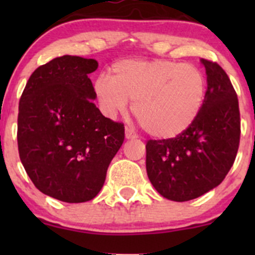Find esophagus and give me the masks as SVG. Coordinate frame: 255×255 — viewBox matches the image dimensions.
I'll return each mask as SVG.
<instances>
[{"label": "esophagus", "mask_w": 255, "mask_h": 255, "mask_svg": "<svg viewBox=\"0 0 255 255\" xmlns=\"http://www.w3.org/2000/svg\"><path fill=\"white\" fill-rule=\"evenodd\" d=\"M126 138H127V139H135V138H137V134H135L132 129H129V128H126Z\"/></svg>", "instance_id": "1"}]
</instances>
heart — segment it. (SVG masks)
Returning a JSON list of instances; mask_svg holds the SVG:
<instances>
[{
	"label": "heart",
	"instance_id": "obj_1",
	"mask_svg": "<svg viewBox=\"0 0 255 255\" xmlns=\"http://www.w3.org/2000/svg\"><path fill=\"white\" fill-rule=\"evenodd\" d=\"M95 92L111 117L125 112L134 100L132 111L144 129L168 139L184 133L200 115L206 80L192 64L126 59L113 64L111 76L96 80Z\"/></svg>",
	"mask_w": 255,
	"mask_h": 255
}]
</instances>
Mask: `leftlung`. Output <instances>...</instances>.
<instances>
[{
    "label": "left lung",
    "mask_w": 255,
    "mask_h": 255,
    "mask_svg": "<svg viewBox=\"0 0 255 255\" xmlns=\"http://www.w3.org/2000/svg\"><path fill=\"white\" fill-rule=\"evenodd\" d=\"M207 90L195 122L175 138L148 140L146 174L165 199L189 201L221 184L235 163L241 137L237 94L217 63L201 59Z\"/></svg>",
    "instance_id": "1"
}]
</instances>
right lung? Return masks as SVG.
<instances>
[{
    "instance_id": "right-lung-1",
    "label": "right lung",
    "mask_w": 255,
    "mask_h": 255,
    "mask_svg": "<svg viewBox=\"0 0 255 255\" xmlns=\"http://www.w3.org/2000/svg\"><path fill=\"white\" fill-rule=\"evenodd\" d=\"M95 59L63 55L35 69L18 112V151L34 186L69 204L96 197L125 140L123 123L105 117L87 75Z\"/></svg>"
}]
</instances>
